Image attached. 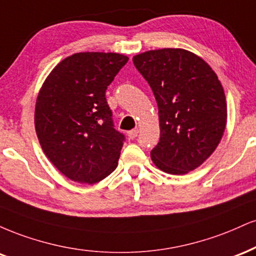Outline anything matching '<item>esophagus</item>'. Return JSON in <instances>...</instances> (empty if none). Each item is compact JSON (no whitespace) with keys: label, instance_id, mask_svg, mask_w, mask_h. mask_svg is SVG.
Wrapping results in <instances>:
<instances>
[{"label":"esophagus","instance_id":"34e87169","mask_svg":"<svg viewBox=\"0 0 256 256\" xmlns=\"http://www.w3.org/2000/svg\"><path fill=\"white\" fill-rule=\"evenodd\" d=\"M138 133H139V130H138V129H133V130H129L128 133H127V135H128L129 139H135V138H136Z\"/></svg>","mask_w":256,"mask_h":256}]
</instances>
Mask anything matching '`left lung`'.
<instances>
[{
	"label": "left lung",
	"instance_id": "left-lung-1",
	"mask_svg": "<svg viewBox=\"0 0 256 256\" xmlns=\"http://www.w3.org/2000/svg\"><path fill=\"white\" fill-rule=\"evenodd\" d=\"M158 105L160 140L153 164L171 175L199 168L220 142L226 126V99L208 63L184 49L165 48L133 57Z\"/></svg>",
	"mask_w": 256,
	"mask_h": 256
}]
</instances>
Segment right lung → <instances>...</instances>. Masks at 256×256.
Returning a JSON list of instances; mask_svg holds the SVG:
<instances>
[{"instance_id": "1", "label": "right lung", "mask_w": 256, "mask_h": 256, "mask_svg": "<svg viewBox=\"0 0 256 256\" xmlns=\"http://www.w3.org/2000/svg\"><path fill=\"white\" fill-rule=\"evenodd\" d=\"M128 60L116 52L73 54L39 90L34 109L39 144L72 181L93 184L118 164L124 136L114 128L105 91Z\"/></svg>"}]
</instances>
